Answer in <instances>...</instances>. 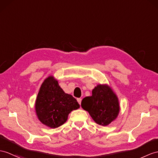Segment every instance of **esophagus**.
Here are the masks:
<instances>
[{
  "instance_id": "1",
  "label": "esophagus",
  "mask_w": 158,
  "mask_h": 158,
  "mask_svg": "<svg viewBox=\"0 0 158 158\" xmlns=\"http://www.w3.org/2000/svg\"><path fill=\"white\" fill-rule=\"evenodd\" d=\"M77 101H78V102L80 104H81V101H82V98H77Z\"/></svg>"
}]
</instances>
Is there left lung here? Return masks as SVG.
<instances>
[{
    "label": "left lung",
    "mask_w": 158,
    "mask_h": 158,
    "mask_svg": "<svg viewBox=\"0 0 158 158\" xmlns=\"http://www.w3.org/2000/svg\"><path fill=\"white\" fill-rule=\"evenodd\" d=\"M81 106L88 111L98 125H108L116 118L119 112L117 96L110 87L99 84L92 90V95L82 99Z\"/></svg>",
    "instance_id": "obj_1"
}]
</instances>
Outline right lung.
Masks as SVG:
<instances>
[{
    "label": "right lung",
    "mask_w": 158,
    "mask_h": 158,
    "mask_svg": "<svg viewBox=\"0 0 158 158\" xmlns=\"http://www.w3.org/2000/svg\"><path fill=\"white\" fill-rule=\"evenodd\" d=\"M80 105L72 95L66 94L57 80L49 76L41 84L35 102L38 118L51 128L62 125L72 110L78 109Z\"/></svg>",
    "instance_id": "obj_1"
}]
</instances>
